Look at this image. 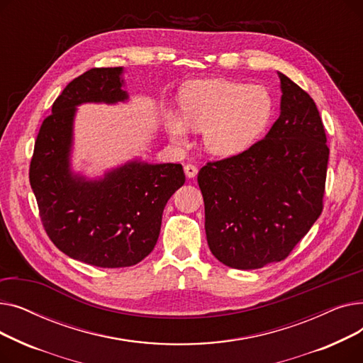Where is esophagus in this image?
I'll return each mask as SVG.
<instances>
[{"instance_id":"obj_1","label":"esophagus","mask_w":363,"mask_h":363,"mask_svg":"<svg viewBox=\"0 0 363 363\" xmlns=\"http://www.w3.org/2000/svg\"><path fill=\"white\" fill-rule=\"evenodd\" d=\"M184 172H185V175H186L188 178H194V177L197 175L199 169H197L194 164H185V167H184Z\"/></svg>"}]
</instances>
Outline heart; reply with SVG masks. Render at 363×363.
I'll return each mask as SVG.
<instances>
[{
	"label": "heart",
	"mask_w": 363,
	"mask_h": 363,
	"mask_svg": "<svg viewBox=\"0 0 363 363\" xmlns=\"http://www.w3.org/2000/svg\"><path fill=\"white\" fill-rule=\"evenodd\" d=\"M181 118L167 113L170 140L184 144L186 128L203 132V145L213 156L233 157L249 150L274 116L268 88L228 79L193 82L179 92Z\"/></svg>",
	"instance_id": "obj_1"
}]
</instances>
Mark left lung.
<instances>
[{
    "label": "left lung",
    "instance_id": "8db88e82",
    "mask_svg": "<svg viewBox=\"0 0 363 363\" xmlns=\"http://www.w3.org/2000/svg\"><path fill=\"white\" fill-rule=\"evenodd\" d=\"M281 113L266 137L199 172L213 256L234 269L281 262L322 212L330 148L311 95L284 73Z\"/></svg>",
    "mask_w": 363,
    "mask_h": 363
}]
</instances>
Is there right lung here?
I'll return each instance as SVG.
<instances>
[{
	"mask_svg": "<svg viewBox=\"0 0 363 363\" xmlns=\"http://www.w3.org/2000/svg\"><path fill=\"white\" fill-rule=\"evenodd\" d=\"M123 67H95L73 79L43 122L29 181L45 231L57 249L99 268H126L157 242L167 200L185 182L177 163L140 159L89 179L70 167L76 107L128 101Z\"/></svg>",
	"mask_w": 363,
	"mask_h": 363,
	"instance_id": "obj_1",
	"label": "right lung"
}]
</instances>
